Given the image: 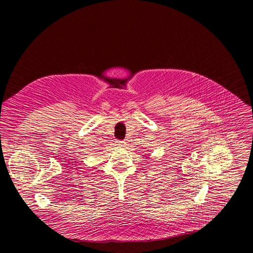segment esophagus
Returning a JSON list of instances; mask_svg holds the SVG:
<instances>
[{"mask_svg": "<svg viewBox=\"0 0 253 253\" xmlns=\"http://www.w3.org/2000/svg\"><path fill=\"white\" fill-rule=\"evenodd\" d=\"M116 143H117V145H119L120 147H123V146L125 145V142H124V141H119V140H118Z\"/></svg>", "mask_w": 253, "mask_h": 253, "instance_id": "esophagus-1", "label": "esophagus"}]
</instances>
